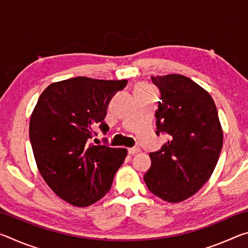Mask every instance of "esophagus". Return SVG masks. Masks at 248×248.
Instances as JSON below:
<instances>
[{
    "mask_svg": "<svg viewBox=\"0 0 248 248\" xmlns=\"http://www.w3.org/2000/svg\"><path fill=\"white\" fill-rule=\"evenodd\" d=\"M128 152H129V154H131V155L137 154V153L140 152V148H138V146H134V148H130V149H128Z\"/></svg>",
    "mask_w": 248,
    "mask_h": 248,
    "instance_id": "34e87169",
    "label": "esophagus"
}]
</instances>
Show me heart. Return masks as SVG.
Returning <instances> with one entry per match:
<instances>
[{"label": "heart", "mask_w": 248, "mask_h": 248, "mask_svg": "<svg viewBox=\"0 0 248 248\" xmlns=\"http://www.w3.org/2000/svg\"><path fill=\"white\" fill-rule=\"evenodd\" d=\"M134 92H145V93H148V92H153V91L149 85H146V84H140V85H138L136 87V91Z\"/></svg>", "instance_id": "heart-1"}]
</instances>
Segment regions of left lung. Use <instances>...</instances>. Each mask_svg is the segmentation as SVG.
<instances>
[{
	"instance_id": "1",
	"label": "left lung",
	"mask_w": 248,
	"mask_h": 248,
	"mask_svg": "<svg viewBox=\"0 0 248 248\" xmlns=\"http://www.w3.org/2000/svg\"><path fill=\"white\" fill-rule=\"evenodd\" d=\"M161 92L155 112L156 134L169 141L151 152V167L144 174L148 189L169 202L195 195L216 169L223 132L216 104L207 91L179 74L151 77Z\"/></svg>"
}]
</instances>
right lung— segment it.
<instances>
[{
	"instance_id": "add662e5",
	"label": "right lung",
	"mask_w": 248,
	"mask_h": 248,
	"mask_svg": "<svg viewBox=\"0 0 248 248\" xmlns=\"http://www.w3.org/2000/svg\"><path fill=\"white\" fill-rule=\"evenodd\" d=\"M127 83L78 77L51 84L38 98L29 124L33 156L45 182L66 202L87 207L110 189L128 151L92 139L96 128L107 133L109 102Z\"/></svg>"
}]
</instances>
